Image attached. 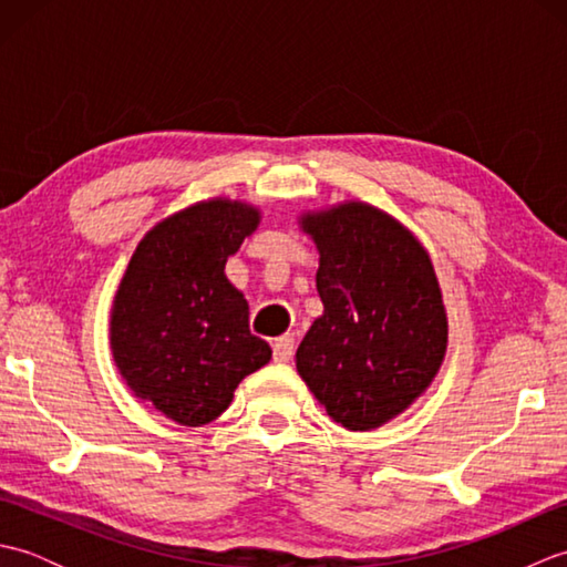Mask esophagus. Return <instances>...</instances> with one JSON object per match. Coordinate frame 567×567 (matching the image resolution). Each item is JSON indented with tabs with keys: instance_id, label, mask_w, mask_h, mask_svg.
Returning a JSON list of instances; mask_svg holds the SVG:
<instances>
[{
	"instance_id": "1",
	"label": "esophagus",
	"mask_w": 567,
	"mask_h": 567,
	"mask_svg": "<svg viewBox=\"0 0 567 567\" xmlns=\"http://www.w3.org/2000/svg\"><path fill=\"white\" fill-rule=\"evenodd\" d=\"M270 346H272L275 363H287V360H290L292 353H295V339H292V336H280V339H275Z\"/></svg>"
}]
</instances>
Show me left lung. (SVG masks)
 Masks as SVG:
<instances>
[{
	"instance_id": "8db88e82",
	"label": "left lung",
	"mask_w": 567,
	"mask_h": 567,
	"mask_svg": "<svg viewBox=\"0 0 567 567\" xmlns=\"http://www.w3.org/2000/svg\"><path fill=\"white\" fill-rule=\"evenodd\" d=\"M319 250L323 315L297 348V372L348 431H372L426 392L449 348V317L426 248L365 202L305 212Z\"/></svg>"
}]
</instances>
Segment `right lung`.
<instances>
[{"instance_id": "add662e5", "label": "right lung", "mask_w": 567, "mask_h": 567, "mask_svg": "<svg viewBox=\"0 0 567 567\" xmlns=\"http://www.w3.org/2000/svg\"><path fill=\"white\" fill-rule=\"evenodd\" d=\"M260 209L214 197L179 209L138 240L114 295V363L138 400L179 426L221 416L238 382L272 358L248 329V302L224 272Z\"/></svg>"}]
</instances>
